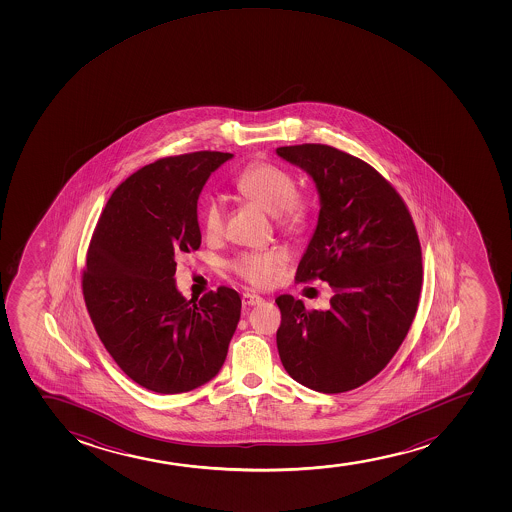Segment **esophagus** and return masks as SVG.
Here are the masks:
<instances>
[{
  "label": "esophagus",
  "instance_id": "esophagus-1",
  "mask_svg": "<svg viewBox=\"0 0 512 512\" xmlns=\"http://www.w3.org/2000/svg\"><path fill=\"white\" fill-rule=\"evenodd\" d=\"M261 302H263V297H259V295L249 294V292L242 294V304L246 307L259 306Z\"/></svg>",
  "mask_w": 512,
  "mask_h": 512
}]
</instances>
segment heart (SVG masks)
Listing matches in <instances>:
<instances>
[{
  "instance_id": "obj_1",
  "label": "heart",
  "mask_w": 512,
  "mask_h": 512,
  "mask_svg": "<svg viewBox=\"0 0 512 512\" xmlns=\"http://www.w3.org/2000/svg\"><path fill=\"white\" fill-rule=\"evenodd\" d=\"M237 191L263 210L280 218L283 224L297 225L306 215V206L297 196L294 177L273 164H254L235 181ZM201 227L208 237L222 235L225 227L224 201L208 196L201 206ZM287 254L282 249L246 251L232 259L230 270L254 287H268L282 270Z\"/></svg>"
}]
</instances>
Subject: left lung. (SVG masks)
<instances>
[{"instance_id": "left-lung-1", "label": "left lung", "mask_w": 512, "mask_h": 512, "mask_svg": "<svg viewBox=\"0 0 512 512\" xmlns=\"http://www.w3.org/2000/svg\"><path fill=\"white\" fill-rule=\"evenodd\" d=\"M277 153L311 177L321 205L295 280L335 290L328 311L278 297V353L302 386L345 393L377 376L412 326L423 273L417 230L400 194L364 160L316 143Z\"/></svg>"}]
</instances>
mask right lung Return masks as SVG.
<instances>
[{
    "label": "right lung",
    "instance_id": "obj_1",
    "mask_svg": "<svg viewBox=\"0 0 512 512\" xmlns=\"http://www.w3.org/2000/svg\"><path fill=\"white\" fill-rule=\"evenodd\" d=\"M232 157L194 152L141 167L112 193L90 241L82 287L95 331L121 371L155 393L212 381L241 319L232 288L194 302L174 278L176 256L201 244V189Z\"/></svg>",
    "mask_w": 512,
    "mask_h": 512
}]
</instances>
